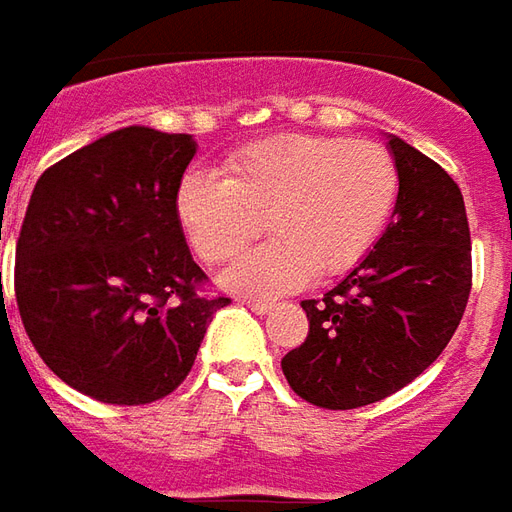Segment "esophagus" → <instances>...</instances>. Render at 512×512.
I'll use <instances>...</instances> for the list:
<instances>
[{
  "label": "esophagus",
  "mask_w": 512,
  "mask_h": 512,
  "mask_svg": "<svg viewBox=\"0 0 512 512\" xmlns=\"http://www.w3.org/2000/svg\"><path fill=\"white\" fill-rule=\"evenodd\" d=\"M245 306H248L253 314H267V311L273 308V303H267V300H245Z\"/></svg>",
  "instance_id": "esophagus-1"
}]
</instances>
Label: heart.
Segmentation results:
<instances>
[{
  "mask_svg": "<svg viewBox=\"0 0 512 512\" xmlns=\"http://www.w3.org/2000/svg\"><path fill=\"white\" fill-rule=\"evenodd\" d=\"M400 195V170L372 140L284 134L242 148L226 179L187 173L176 217L206 264L237 259L267 226L275 237L239 259L228 289L281 295L317 273L342 275L383 234Z\"/></svg>",
  "mask_w": 512,
  "mask_h": 512,
  "instance_id": "b5f03b06",
  "label": "heart"
}]
</instances>
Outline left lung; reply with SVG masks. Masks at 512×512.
<instances>
[{"mask_svg": "<svg viewBox=\"0 0 512 512\" xmlns=\"http://www.w3.org/2000/svg\"><path fill=\"white\" fill-rule=\"evenodd\" d=\"M400 195L364 262L322 300H303L306 342L281 358L317 408L350 411L422 375L458 331L471 292V234L460 187L400 137L389 140Z\"/></svg>", "mask_w": 512, "mask_h": 512, "instance_id": "left-lung-1", "label": "left lung"}]
</instances>
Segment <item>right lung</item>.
Segmentation results:
<instances>
[{"label": "right lung", "mask_w": 512, "mask_h": 512, "mask_svg": "<svg viewBox=\"0 0 512 512\" xmlns=\"http://www.w3.org/2000/svg\"><path fill=\"white\" fill-rule=\"evenodd\" d=\"M192 157V134L126 126L54 162L32 190L16 242L18 314L43 364L93 400L168 397L231 303L204 292L176 217Z\"/></svg>", "instance_id": "obj_1"}]
</instances>
